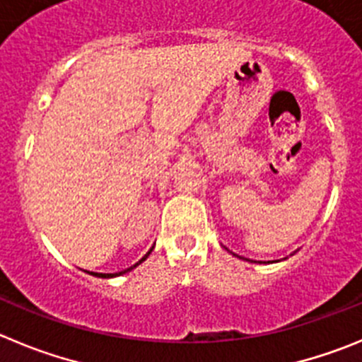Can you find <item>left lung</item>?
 <instances>
[{
  "label": "left lung",
  "instance_id": "obj_1",
  "mask_svg": "<svg viewBox=\"0 0 362 362\" xmlns=\"http://www.w3.org/2000/svg\"><path fill=\"white\" fill-rule=\"evenodd\" d=\"M223 248L227 250V252H230L232 255H235V257L243 259V261H250V262H259V264H272V262H276V261H252V259H246V257H243V255H238V253H234V252H232V250H228L227 246H223ZM286 259H288V257H286Z\"/></svg>",
  "mask_w": 362,
  "mask_h": 362
}]
</instances>
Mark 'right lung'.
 <instances>
[{"mask_svg":"<svg viewBox=\"0 0 362 362\" xmlns=\"http://www.w3.org/2000/svg\"><path fill=\"white\" fill-rule=\"evenodd\" d=\"M153 248H155V245L151 246L150 250H148V252H146V255H144L143 259H139V261L135 262L134 266H130V268L123 269V272H117V273H96V272H87V269H83V272H86V273H89V275H93V276H100V279H114V276L124 275V273H128V272H132V269H134V268H137V266H139L141 262H144V261H146V259H148V255H150V253H151V250H153Z\"/></svg>","mask_w":362,"mask_h":362,"instance_id":"add662e5","label":"right lung"}]
</instances>
